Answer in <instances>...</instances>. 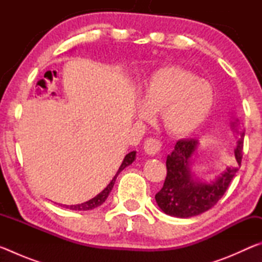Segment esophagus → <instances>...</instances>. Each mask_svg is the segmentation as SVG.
<instances>
[{
    "label": "esophagus",
    "instance_id": "esophagus-1",
    "mask_svg": "<svg viewBox=\"0 0 262 262\" xmlns=\"http://www.w3.org/2000/svg\"><path fill=\"white\" fill-rule=\"evenodd\" d=\"M162 145H163L162 142L159 140L154 139V137H149V139H147L144 142L143 149L145 152L150 155V156H155V155L161 152Z\"/></svg>",
    "mask_w": 262,
    "mask_h": 262
}]
</instances>
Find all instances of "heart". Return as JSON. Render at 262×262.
<instances>
[{
    "label": "heart",
    "instance_id": "b5f03b06",
    "mask_svg": "<svg viewBox=\"0 0 262 262\" xmlns=\"http://www.w3.org/2000/svg\"><path fill=\"white\" fill-rule=\"evenodd\" d=\"M137 115L143 120L161 112L162 123L174 136H188L203 126L215 105V89L189 70L167 66L154 72L141 90Z\"/></svg>",
    "mask_w": 262,
    "mask_h": 262
}]
</instances>
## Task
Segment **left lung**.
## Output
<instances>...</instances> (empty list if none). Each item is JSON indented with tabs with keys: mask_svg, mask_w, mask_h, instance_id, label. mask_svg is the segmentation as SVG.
<instances>
[{
	"mask_svg": "<svg viewBox=\"0 0 262 262\" xmlns=\"http://www.w3.org/2000/svg\"><path fill=\"white\" fill-rule=\"evenodd\" d=\"M237 122L238 120L231 123L234 130ZM243 137L244 133H242L234 149V157L238 165L228 167L227 171L210 184L201 183L195 179L190 171L193 155L196 151L199 144L198 140L187 139L177 142L173 151L171 155H167V174L163 188L155 195L158 207L165 214L180 219L200 215L214 207L227 192L230 183L241 167Z\"/></svg>",
	"mask_w": 262,
	"mask_h": 262,
	"instance_id": "1",
	"label": "left lung"
}]
</instances>
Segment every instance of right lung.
I'll use <instances>...</instances> for the list:
<instances>
[{"label":"right lung","mask_w":262,"mask_h":262,"mask_svg":"<svg viewBox=\"0 0 262 262\" xmlns=\"http://www.w3.org/2000/svg\"><path fill=\"white\" fill-rule=\"evenodd\" d=\"M135 157H136V151H132L129 154H127L125 158H123V162L121 163L120 167H119V170L117 173H115L114 178L111 180V183L106 186V188H104L101 192L96 195L94 199H91V200H89L84 203H79V205H74V206H66L63 205V207L68 208V209H72V210H91L94 209V208L99 207L100 205H103V203L106 201V199H107L108 194L111 193V190H112L114 183H115V179H117V177L119 176V173L123 170V168L127 167L128 165H130V164L135 161Z\"/></svg>","instance_id":"1"}]
</instances>
